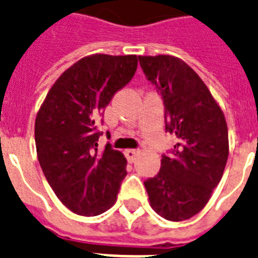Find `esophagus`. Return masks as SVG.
<instances>
[{
  "label": "esophagus",
  "mask_w": 258,
  "mask_h": 258,
  "mask_svg": "<svg viewBox=\"0 0 258 258\" xmlns=\"http://www.w3.org/2000/svg\"><path fill=\"white\" fill-rule=\"evenodd\" d=\"M137 155H139V151H136V149H126L125 151V156H126L127 161H131V163L136 160Z\"/></svg>",
  "instance_id": "esophagus-1"
}]
</instances>
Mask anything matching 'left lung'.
<instances>
[{
	"label": "left lung",
	"mask_w": 258,
	"mask_h": 258,
	"mask_svg": "<svg viewBox=\"0 0 258 258\" xmlns=\"http://www.w3.org/2000/svg\"><path fill=\"white\" fill-rule=\"evenodd\" d=\"M139 60L161 95L165 132L177 139L161 157L159 173L144 184L157 214L185 221L205 207L221 181L229 156L226 119L207 86L184 61L169 55Z\"/></svg>",
	"instance_id": "1"
}]
</instances>
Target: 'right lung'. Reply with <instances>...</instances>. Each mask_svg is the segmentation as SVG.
Masks as SVG:
<instances>
[{
  "mask_svg": "<svg viewBox=\"0 0 258 258\" xmlns=\"http://www.w3.org/2000/svg\"><path fill=\"white\" fill-rule=\"evenodd\" d=\"M137 56L97 53L61 74L35 122L40 167L63 205L79 215H99L114 205L126 176V159L106 144L98 149L105 107L132 81Z\"/></svg>",
  "mask_w": 258,
  "mask_h": 258,
  "instance_id": "add662e5",
  "label": "right lung"
}]
</instances>
